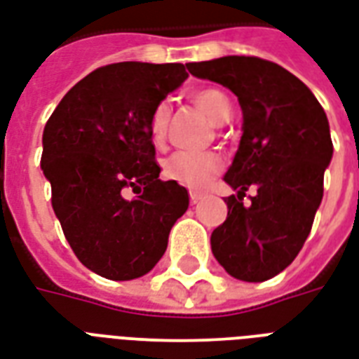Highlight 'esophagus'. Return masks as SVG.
Wrapping results in <instances>:
<instances>
[{
	"mask_svg": "<svg viewBox=\"0 0 359 359\" xmlns=\"http://www.w3.org/2000/svg\"><path fill=\"white\" fill-rule=\"evenodd\" d=\"M189 198H191V204H196V202L202 198V195H201V193H195V191H191Z\"/></svg>",
	"mask_w": 359,
	"mask_h": 359,
	"instance_id": "esophagus-1",
	"label": "esophagus"
}]
</instances>
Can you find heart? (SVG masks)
I'll return each instance as SVG.
<instances>
[{"instance_id": "obj_1", "label": "heart", "mask_w": 359, "mask_h": 359, "mask_svg": "<svg viewBox=\"0 0 359 359\" xmlns=\"http://www.w3.org/2000/svg\"><path fill=\"white\" fill-rule=\"evenodd\" d=\"M193 102L206 113L214 125H223L231 117V100L219 88L206 87L198 88L193 94ZM168 106L158 104L151 115L149 132L151 140L161 144L168 126ZM221 168V158L215 153H191V151H177L164 163V176L185 185L189 189H204L215 177Z\"/></svg>"}]
</instances>
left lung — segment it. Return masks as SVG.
<instances>
[{"mask_svg": "<svg viewBox=\"0 0 359 359\" xmlns=\"http://www.w3.org/2000/svg\"><path fill=\"white\" fill-rule=\"evenodd\" d=\"M198 79L227 87L242 109V138L225 174L236 195L210 238L212 253L236 280L265 282L290 265L311 233L333 157L330 123L303 81L255 56L189 62ZM256 189L250 207L241 198Z\"/></svg>", "mask_w": 359, "mask_h": 359, "instance_id": "obj_1", "label": "left lung"}]
</instances>
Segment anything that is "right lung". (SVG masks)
<instances>
[{
    "label": "right lung",
    "mask_w": 359,
    "mask_h": 359,
    "mask_svg": "<svg viewBox=\"0 0 359 359\" xmlns=\"http://www.w3.org/2000/svg\"><path fill=\"white\" fill-rule=\"evenodd\" d=\"M185 69L149 62L98 67L45 125L41 170L53 210L77 259L104 278L147 274L189 208L185 187L158 180L149 132L155 107L189 77Z\"/></svg>",
    "instance_id": "1"
}]
</instances>
